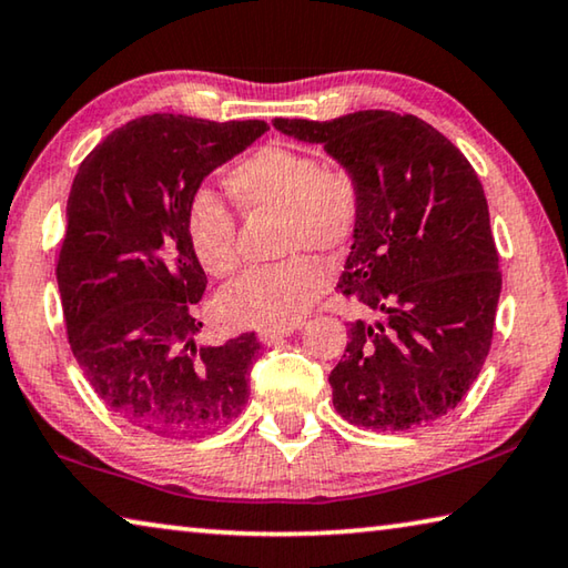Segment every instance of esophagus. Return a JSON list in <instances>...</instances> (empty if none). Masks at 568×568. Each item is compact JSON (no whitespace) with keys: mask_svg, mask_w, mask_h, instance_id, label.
Segmentation results:
<instances>
[{"mask_svg":"<svg viewBox=\"0 0 568 568\" xmlns=\"http://www.w3.org/2000/svg\"><path fill=\"white\" fill-rule=\"evenodd\" d=\"M293 333H295L293 325H291V328H263L261 333H257V338H261L263 345H277V343H283L285 338H291Z\"/></svg>","mask_w":568,"mask_h":568,"instance_id":"obj_1","label":"esophagus"}]
</instances>
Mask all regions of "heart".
Wrapping results in <instances>:
<instances>
[{
  "label": "heart",
  "mask_w": 568,
  "mask_h": 568,
  "mask_svg": "<svg viewBox=\"0 0 568 568\" xmlns=\"http://www.w3.org/2000/svg\"><path fill=\"white\" fill-rule=\"evenodd\" d=\"M225 187L245 213H281L283 253H338L361 223V182L348 168L323 165L313 152L265 145L227 172ZM185 237L210 275L227 277L237 267V227L223 200L210 190L192 192L185 207ZM328 273L311 255L253 267L230 283L220 307L250 328H291L325 291Z\"/></svg>",
  "instance_id": "obj_1"
}]
</instances>
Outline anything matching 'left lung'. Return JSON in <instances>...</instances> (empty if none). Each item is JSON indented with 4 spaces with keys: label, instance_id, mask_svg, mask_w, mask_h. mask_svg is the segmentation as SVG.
Listing matches in <instances>:
<instances>
[{
    "label": "left lung",
    "instance_id": "1",
    "mask_svg": "<svg viewBox=\"0 0 568 568\" xmlns=\"http://www.w3.org/2000/svg\"><path fill=\"white\" fill-rule=\"evenodd\" d=\"M273 128L323 145L361 182L338 291L378 318L351 323L328 376L335 410L371 430L428 426L458 406L494 338L501 273L478 175L413 114L277 118Z\"/></svg>",
    "mask_w": 568,
    "mask_h": 568
}]
</instances>
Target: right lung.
<instances>
[{
  "instance_id": "right-lung-1",
  "label": "right lung",
  "mask_w": 568,
  "mask_h": 568,
  "mask_svg": "<svg viewBox=\"0 0 568 568\" xmlns=\"http://www.w3.org/2000/svg\"><path fill=\"white\" fill-rule=\"evenodd\" d=\"M267 132L261 120L148 114L110 132L77 170L57 263L67 335L114 416L158 436L213 434L245 408L261 343L200 345L207 277L185 207L210 172Z\"/></svg>"
}]
</instances>
